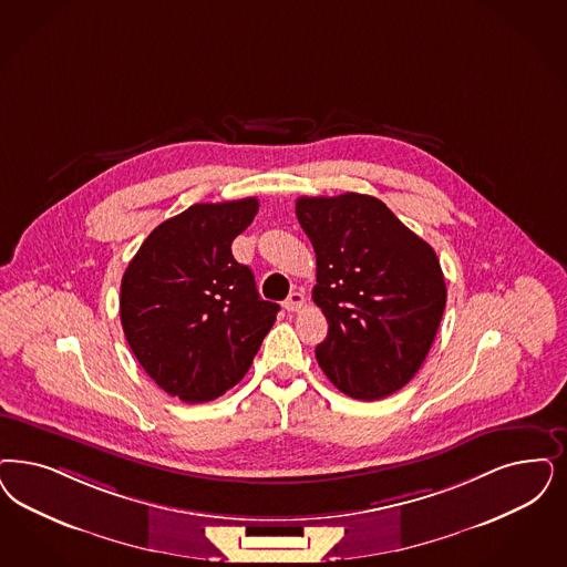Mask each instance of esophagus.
Segmentation results:
<instances>
[{
  "label": "esophagus",
  "instance_id": "1",
  "mask_svg": "<svg viewBox=\"0 0 567 567\" xmlns=\"http://www.w3.org/2000/svg\"><path fill=\"white\" fill-rule=\"evenodd\" d=\"M303 306H306V297H303V293H299V291H293L285 301V310L287 312H299Z\"/></svg>",
  "mask_w": 567,
  "mask_h": 567
}]
</instances>
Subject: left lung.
I'll return each instance as SVG.
<instances>
[{"label": "left lung", "mask_w": 567, "mask_h": 567, "mask_svg": "<svg viewBox=\"0 0 567 567\" xmlns=\"http://www.w3.org/2000/svg\"><path fill=\"white\" fill-rule=\"evenodd\" d=\"M295 214L316 251L313 303L329 322L320 369L355 400L402 390L446 306L437 255L374 196H299Z\"/></svg>", "instance_id": "left-lung-1"}]
</instances>
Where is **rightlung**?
Returning a JSON list of instances; mask_svg holds the SVG:
<instances>
[{"instance_id": "add662e5", "label": "right lung", "mask_w": 567, "mask_h": 567, "mask_svg": "<svg viewBox=\"0 0 567 567\" xmlns=\"http://www.w3.org/2000/svg\"><path fill=\"white\" fill-rule=\"evenodd\" d=\"M257 209L254 196L196 203L156 226L123 274L125 339L156 385L186 404L235 388L280 310L233 255Z\"/></svg>"}]
</instances>
